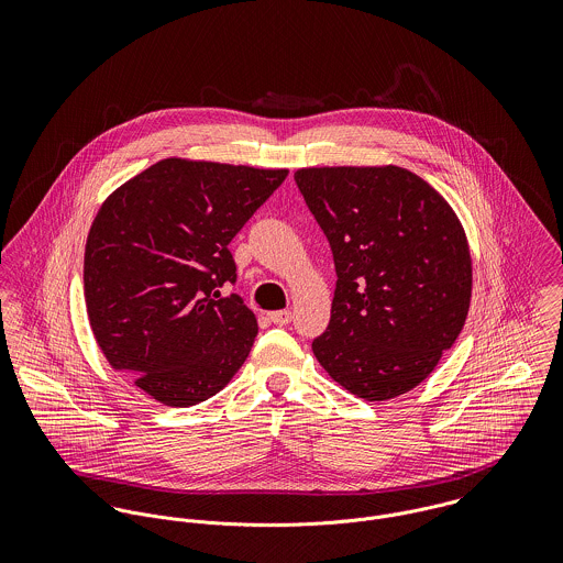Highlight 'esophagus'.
<instances>
[{
	"label": "esophagus",
	"instance_id": "esophagus-1",
	"mask_svg": "<svg viewBox=\"0 0 563 563\" xmlns=\"http://www.w3.org/2000/svg\"><path fill=\"white\" fill-rule=\"evenodd\" d=\"M268 321L275 322V324H288V322L292 321V312H290V310L271 312V314H268Z\"/></svg>",
	"mask_w": 563,
	"mask_h": 563
}]
</instances>
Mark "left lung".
<instances>
[{
    "mask_svg": "<svg viewBox=\"0 0 563 563\" xmlns=\"http://www.w3.org/2000/svg\"><path fill=\"white\" fill-rule=\"evenodd\" d=\"M295 181L335 264L312 351L333 382L388 401L424 382L471 308L473 264L444 197L401 166L299 168Z\"/></svg>",
    "mask_w": 563,
    "mask_h": 563,
    "instance_id": "8db88e82",
    "label": "left lung"
}]
</instances>
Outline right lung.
<instances>
[{"mask_svg": "<svg viewBox=\"0 0 563 563\" xmlns=\"http://www.w3.org/2000/svg\"><path fill=\"white\" fill-rule=\"evenodd\" d=\"M286 168L156 162L99 208L84 251L90 329L110 366L152 399L190 407L239 373L257 321L239 295L230 242Z\"/></svg>", "mask_w": 563, "mask_h": 563, "instance_id": "add662e5", "label": "right lung"}]
</instances>
